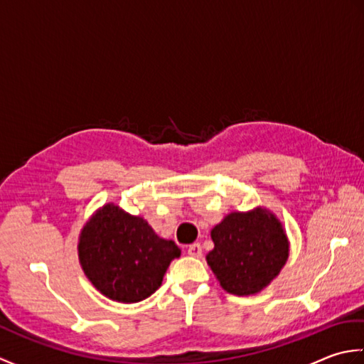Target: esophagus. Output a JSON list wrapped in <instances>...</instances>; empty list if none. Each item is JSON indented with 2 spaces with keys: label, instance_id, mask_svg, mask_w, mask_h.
I'll list each match as a JSON object with an SVG mask.
<instances>
[{
  "label": "esophagus",
  "instance_id": "obj_1",
  "mask_svg": "<svg viewBox=\"0 0 364 364\" xmlns=\"http://www.w3.org/2000/svg\"><path fill=\"white\" fill-rule=\"evenodd\" d=\"M188 253L191 255V257L200 258V257H202V253H203V250H202V245H200L198 242H196V244H191V245L188 247Z\"/></svg>",
  "mask_w": 364,
  "mask_h": 364
}]
</instances>
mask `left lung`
I'll return each instance as SVG.
<instances>
[{
  "instance_id": "8db88e82",
  "label": "left lung",
  "mask_w": 364,
  "mask_h": 364,
  "mask_svg": "<svg viewBox=\"0 0 364 364\" xmlns=\"http://www.w3.org/2000/svg\"><path fill=\"white\" fill-rule=\"evenodd\" d=\"M214 249L206 255L220 286L235 296L257 294L280 274L289 255L282 222L264 210L231 213L211 230Z\"/></svg>"
}]
</instances>
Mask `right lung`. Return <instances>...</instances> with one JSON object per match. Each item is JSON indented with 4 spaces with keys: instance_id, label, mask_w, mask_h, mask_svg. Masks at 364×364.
I'll use <instances>...</instances> for the list:
<instances>
[{
    "instance_id": "1",
    "label": "right lung",
    "mask_w": 364,
    "mask_h": 364,
    "mask_svg": "<svg viewBox=\"0 0 364 364\" xmlns=\"http://www.w3.org/2000/svg\"><path fill=\"white\" fill-rule=\"evenodd\" d=\"M78 255L84 274L103 296L136 304L159 288L181 250L142 218L107 203L81 230Z\"/></svg>"
}]
</instances>
